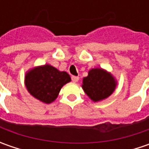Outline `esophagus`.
<instances>
[{
	"label": "esophagus",
	"instance_id": "obj_1",
	"mask_svg": "<svg viewBox=\"0 0 149 149\" xmlns=\"http://www.w3.org/2000/svg\"><path fill=\"white\" fill-rule=\"evenodd\" d=\"M71 79H72V81H73L74 83H76V82L79 81V78L78 77V76H72Z\"/></svg>",
	"mask_w": 149,
	"mask_h": 149
}]
</instances>
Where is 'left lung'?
Segmentation results:
<instances>
[{
	"mask_svg": "<svg viewBox=\"0 0 149 149\" xmlns=\"http://www.w3.org/2000/svg\"><path fill=\"white\" fill-rule=\"evenodd\" d=\"M118 81L110 72L102 68L89 70L88 76L83 78L82 89L90 100L100 102L109 98L115 91Z\"/></svg>",
	"mask_w": 149,
	"mask_h": 149,
	"instance_id": "8db88e82",
	"label": "left lung"
}]
</instances>
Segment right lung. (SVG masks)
<instances>
[{"label":"right lung","mask_w":149,"mask_h":149,"mask_svg":"<svg viewBox=\"0 0 149 149\" xmlns=\"http://www.w3.org/2000/svg\"><path fill=\"white\" fill-rule=\"evenodd\" d=\"M70 81L71 79L67 72L60 71L48 64L30 69L25 75L27 91L45 104L54 102L61 88Z\"/></svg>","instance_id":"right-lung-1"}]
</instances>
